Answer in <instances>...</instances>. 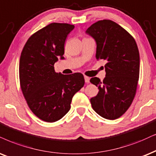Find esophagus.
<instances>
[{
	"label": "esophagus",
	"mask_w": 156,
	"mask_h": 156,
	"mask_svg": "<svg viewBox=\"0 0 156 156\" xmlns=\"http://www.w3.org/2000/svg\"><path fill=\"white\" fill-rule=\"evenodd\" d=\"M84 79H85V82L87 83H89V78H88V76H84Z\"/></svg>",
	"instance_id": "esophagus-1"
}]
</instances>
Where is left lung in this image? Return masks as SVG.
Masks as SVG:
<instances>
[{"mask_svg":"<svg viewBox=\"0 0 156 156\" xmlns=\"http://www.w3.org/2000/svg\"><path fill=\"white\" fill-rule=\"evenodd\" d=\"M86 33L95 39L96 58L105 60L103 81L90 80L98 93L90 98L93 109L102 117L116 119L133 103L140 75L138 47L133 37L113 21L104 19L93 23Z\"/></svg>","mask_w":156,"mask_h":156,"instance_id":"1","label":"left lung"}]
</instances>
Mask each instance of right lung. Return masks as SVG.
<instances>
[{
  "label": "right lung",
  "mask_w": 156,
  "mask_h": 156,
  "mask_svg": "<svg viewBox=\"0 0 156 156\" xmlns=\"http://www.w3.org/2000/svg\"><path fill=\"white\" fill-rule=\"evenodd\" d=\"M75 26L52 23L29 37L21 53L19 80L29 109L47 122L60 119L70 109L73 96L84 86L80 73L63 75L54 65L63 59L67 36Z\"/></svg>",
  "instance_id": "right-lung-1"
}]
</instances>
